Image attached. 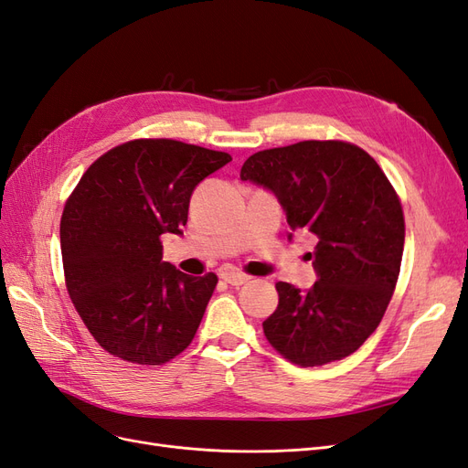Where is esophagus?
<instances>
[{
	"label": "esophagus",
	"instance_id": "34e87169",
	"mask_svg": "<svg viewBox=\"0 0 468 468\" xmlns=\"http://www.w3.org/2000/svg\"><path fill=\"white\" fill-rule=\"evenodd\" d=\"M220 277H222L226 282H230V285H234V287L244 285V282H248V281L251 279V277L246 275L244 271H238V269H224V271L220 273Z\"/></svg>",
	"mask_w": 468,
	"mask_h": 468
}]
</instances>
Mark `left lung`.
Returning <instances> with one entry per match:
<instances>
[{"label": "left lung", "mask_w": 468, "mask_h": 468, "mask_svg": "<svg viewBox=\"0 0 468 468\" xmlns=\"http://www.w3.org/2000/svg\"><path fill=\"white\" fill-rule=\"evenodd\" d=\"M239 177L277 195L292 232L318 238V281L306 292L277 282V310L263 322L267 342L301 367L356 353L385 316L400 275L406 229L392 183L369 154L344 140L256 152Z\"/></svg>", "instance_id": "obj_1"}]
</instances>
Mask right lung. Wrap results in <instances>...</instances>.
<instances>
[{"label":"right lung","mask_w":468,"mask_h":468,"mask_svg":"<svg viewBox=\"0 0 468 468\" xmlns=\"http://www.w3.org/2000/svg\"><path fill=\"white\" fill-rule=\"evenodd\" d=\"M230 160L172 138H136L99 155L68 197L66 289L111 356L164 365L193 342L218 277L162 261V234H181L193 189Z\"/></svg>","instance_id":"add662e5"}]
</instances>
